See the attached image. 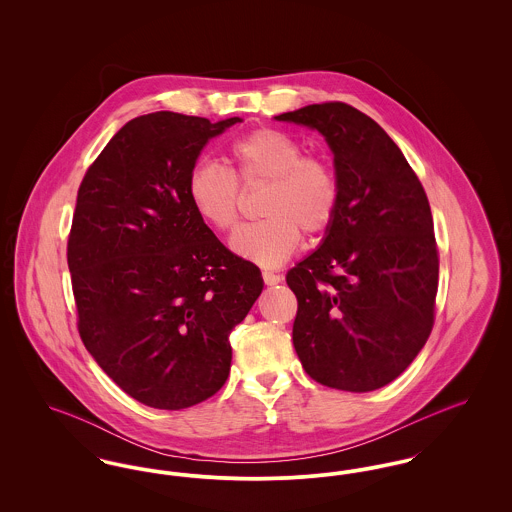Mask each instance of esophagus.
<instances>
[{"label":"esophagus","instance_id":"34e87169","mask_svg":"<svg viewBox=\"0 0 512 512\" xmlns=\"http://www.w3.org/2000/svg\"><path fill=\"white\" fill-rule=\"evenodd\" d=\"M263 280H265V284H267V286H274V284H280V282H282V276L265 270V272H263Z\"/></svg>","mask_w":512,"mask_h":512}]
</instances>
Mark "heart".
<instances>
[{
  "instance_id": "b5f03b06",
  "label": "heart",
  "mask_w": 512,
  "mask_h": 512,
  "mask_svg": "<svg viewBox=\"0 0 512 512\" xmlns=\"http://www.w3.org/2000/svg\"><path fill=\"white\" fill-rule=\"evenodd\" d=\"M303 149L286 132L251 130L228 147L230 172L213 161H197L186 180V194L197 219L219 232H232L242 219V192L267 186L261 215L244 226L232 249L263 267L288 261L307 236L324 234L338 217L341 182L332 161Z\"/></svg>"
}]
</instances>
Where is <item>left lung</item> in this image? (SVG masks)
Masks as SVG:
<instances>
[{
	"instance_id": "obj_1",
	"label": "left lung",
	"mask_w": 512,
	"mask_h": 512,
	"mask_svg": "<svg viewBox=\"0 0 512 512\" xmlns=\"http://www.w3.org/2000/svg\"><path fill=\"white\" fill-rule=\"evenodd\" d=\"M276 121L318 130L341 182L338 217L288 272L293 347L305 372L336 390L393 382L434 326L439 257L426 192L386 130L359 109L315 103Z\"/></svg>"
}]
</instances>
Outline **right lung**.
Here are the masks:
<instances>
[{
	"label": "right lung",
	"instance_id": "obj_1",
	"mask_svg": "<svg viewBox=\"0 0 512 512\" xmlns=\"http://www.w3.org/2000/svg\"><path fill=\"white\" fill-rule=\"evenodd\" d=\"M240 121L136 117L78 188L67 244L78 334L153 409H188L224 386L228 336L263 292L261 270L220 244L186 194L201 149Z\"/></svg>",
	"mask_w": 512,
	"mask_h": 512
}]
</instances>
